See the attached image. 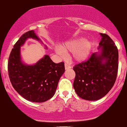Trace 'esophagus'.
I'll return each instance as SVG.
<instances>
[{
    "label": "esophagus",
    "mask_w": 127,
    "mask_h": 127,
    "mask_svg": "<svg viewBox=\"0 0 127 127\" xmlns=\"http://www.w3.org/2000/svg\"><path fill=\"white\" fill-rule=\"evenodd\" d=\"M65 69H70V68H71V66L70 65H69V64L65 63Z\"/></svg>",
    "instance_id": "esophagus-1"
}]
</instances>
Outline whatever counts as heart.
<instances>
[{
	"mask_svg": "<svg viewBox=\"0 0 127 127\" xmlns=\"http://www.w3.org/2000/svg\"><path fill=\"white\" fill-rule=\"evenodd\" d=\"M93 47V43L84 38L67 42L62 46V49L56 48V52L61 58L65 57L64 52H71V58L76 62H82L88 58Z\"/></svg>",
	"mask_w": 127,
	"mask_h": 127,
	"instance_id": "b5f03b06",
	"label": "heart"
}]
</instances>
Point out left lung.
<instances>
[{
  "label": "left lung",
  "instance_id": "8db88e82",
  "mask_svg": "<svg viewBox=\"0 0 127 127\" xmlns=\"http://www.w3.org/2000/svg\"><path fill=\"white\" fill-rule=\"evenodd\" d=\"M100 34V52L93 53L88 61L73 67L76 73L73 87L80 98L87 100H99L105 96L118 74V48L107 34Z\"/></svg>",
  "mask_w": 127,
  "mask_h": 127
}]
</instances>
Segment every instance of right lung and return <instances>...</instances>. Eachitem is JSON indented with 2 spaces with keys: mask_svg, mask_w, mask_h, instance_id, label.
Listing matches in <instances>:
<instances>
[{
  "mask_svg": "<svg viewBox=\"0 0 127 127\" xmlns=\"http://www.w3.org/2000/svg\"><path fill=\"white\" fill-rule=\"evenodd\" d=\"M29 38L42 42L33 30L28 31L20 37L9 55L8 75L13 88L20 96L29 101L40 103L54 96L60 78L65 72V65L63 62H53L48 55H45L34 65L23 63L20 47Z\"/></svg>",
  "mask_w": 127,
  "mask_h": 127,
  "instance_id": "right-lung-1",
  "label": "right lung"
}]
</instances>
